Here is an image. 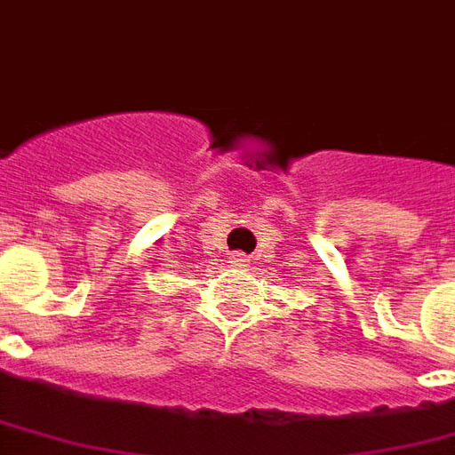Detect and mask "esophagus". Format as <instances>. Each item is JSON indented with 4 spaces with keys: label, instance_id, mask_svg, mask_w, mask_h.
Listing matches in <instances>:
<instances>
[{
    "label": "esophagus",
    "instance_id": "34e87169",
    "mask_svg": "<svg viewBox=\"0 0 455 455\" xmlns=\"http://www.w3.org/2000/svg\"><path fill=\"white\" fill-rule=\"evenodd\" d=\"M228 262H231V265H235V267H245L248 258H245V255H241V252H234V255L228 258Z\"/></svg>",
    "mask_w": 455,
    "mask_h": 455
}]
</instances>
